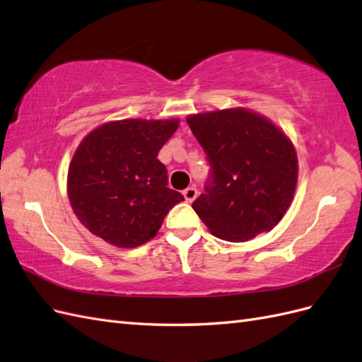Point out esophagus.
Masks as SVG:
<instances>
[{
    "label": "esophagus",
    "instance_id": "obj_1",
    "mask_svg": "<svg viewBox=\"0 0 362 362\" xmlns=\"http://www.w3.org/2000/svg\"><path fill=\"white\" fill-rule=\"evenodd\" d=\"M182 194H184V199H185V201H187V202H193L196 196H198V190H196L194 187H189V189H185V190L182 192Z\"/></svg>",
    "mask_w": 362,
    "mask_h": 362
}]
</instances>
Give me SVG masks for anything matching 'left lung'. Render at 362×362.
<instances>
[{
  "instance_id": "obj_1",
  "label": "left lung",
  "mask_w": 362,
  "mask_h": 362,
  "mask_svg": "<svg viewBox=\"0 0 362 362\" xmlns=\"http://www.w3.org/2000/svg\"><path fill=\"white\" fill-rule=\"evenodd\" d=\"M187 124L211 166L193 210L226 242L242 243L275 228L298 185V156L284 131L247 108L190 115Z\"/></svg>"
}]
</instances>
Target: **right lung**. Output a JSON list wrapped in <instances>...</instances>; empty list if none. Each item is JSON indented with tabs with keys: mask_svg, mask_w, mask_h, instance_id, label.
<instances>
[{
	"mask_svg": "<svg viewBox=\"0 0 362 362\" xmlns=\"http://www.w3.org/2000/svg\"><path fill=\"white\" fill-rule=\"evenodd\" d=\"M178 125V119L113 120L81 140L69 163L68 196L92 234L124 249L157 235L170 208L184 201L168 187L157 158Z\"/></svg>",
	"mask_w": 362,
	"mask_h": 362,
	"instance_id": "add662e5",
	"label": "right lung"
}]
</instances>
